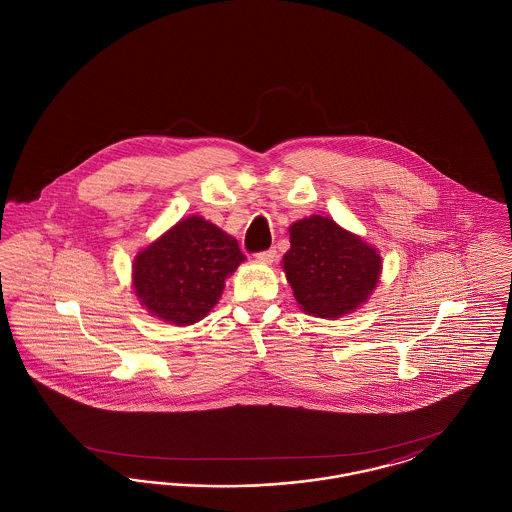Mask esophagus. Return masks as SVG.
<instances>
[{
	"label": "esophagus",
	"mask_w": 512,
	"mask_h": 512,
	"mask_svg": "<svg viewBox=\"0 0 512 512\" xmlns=\"http://www.w3.org/2000/svg\"><path fill=\"white\" fill-rule=\"evenodd\" d=\"M255 257H257V261H261V263H272V261L276 259V249L270 247L267 251H259Z\"/></svg>",
	"instance_id": "esophagus-1"
}]
</instances>
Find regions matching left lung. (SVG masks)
Masks as SVG:
<instances>
[{
	"mask_svg": "<svg viewBox=\"0 0 512 512\" xmlns=\"http://www.w3.org/2000/svg\"><path fill=\"white\" fill-rule=\"evenodd\" d=\"M282 268L305 313L340 318L372 295L382 257L376 247L343 230L336 220L313 215L290 226V249Z\"/></svg>",
	"mask_w": 512,
	"mask_h": 512,
	"instance_id": "8db88e82",
	"label": "left lung"
}]
</instances>
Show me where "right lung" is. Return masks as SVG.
<instances>
[{"instance_id": "right-lung-1", "label": "right lung", "mask_w": 512, "mask_h": 512, "mask_svg": "<svg viewBox=\"0 0 512 512\" xmlns=\"http://www.w3.org/2000/svg\"><path fill=\"white\" fill-rule=\"evenodd\" d=\"M244 261L236 238L192 215L136 255L132 288L151 317L188 326L209 315L226 278Z\"/></svg>"}]
</instances>
